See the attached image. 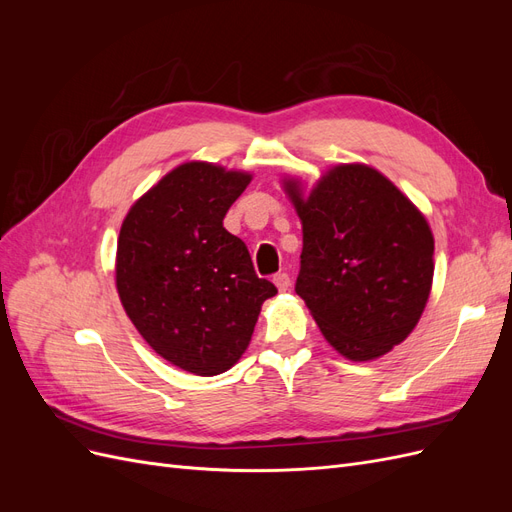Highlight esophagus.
<instances>
[{
    "mask_svg": "<svg viewBox=\"0 0 512 512\" xmlns=\"http://www.w3.org/2000/svg\"><path fill=\"white\" fill-rule=\"evenodd\" d=\"M273 284L277 286V290L280 292H286V290H290V275L288 273H277V275H273Z\"/></svg>",
    "mask_w": 512,
    "mask_h": 512,
    "instance_id": "34e87169",
    "label": "esophagus"
}]
</instances>
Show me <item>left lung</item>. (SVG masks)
I'll use <instances>...</instances> for the list:
<instances>
[{"mask_svg": "<svg viewBox=\"0 0 512 512\" xmlns=\"http://www.w3.org/2000/svg\"><path fill=\"white\" fill-rule=\"evenodd\" d=\"M284 190L303 226L299 297L350 361L391 352L416 327L433 282V235L412 200L376 168L339 164L303 194Z\"/></svg>", "mask_w": 512, "mask_h": 512, "instance_id": "1", "label": "left lung"}]
</instances>
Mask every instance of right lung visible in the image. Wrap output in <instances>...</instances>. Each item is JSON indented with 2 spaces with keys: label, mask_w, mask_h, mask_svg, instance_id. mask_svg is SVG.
<instances>
[{
  "label": "right lung",
  "mask_w": 512,
  "mask_h": 512,
  "mask_svg": "<svg viewBox=\"0 0 512 512\" xmlns=\"http://www.w3.org/2000/svg\"><path fill=\"white\" fill-rule=\"evenodd\" d=\"M250 173L185 162L130 207L115 282L123 309L162 359L196 376L235 365L277 288L260 280L245 243L224 228Z\"/></svg>",
  "instance_id": "1"
}]
</instances>
